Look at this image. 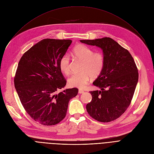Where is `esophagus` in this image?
I'll return each instance as SVG.
<instances>
[{"label": "esophagus", "instance_id": "34e87169", "mask_svg": "<svg viewBox=\"0 0 154 154\" xmlns=\"http://www.w3.org/2000/svg\"><path fill=\"white\" fill-rule=\"evenodd\" d=\"M84 92V91L82 89H79V94H83Z\"/></svg>", "mask_w": 154, "mask_h": 154}]
</instances>
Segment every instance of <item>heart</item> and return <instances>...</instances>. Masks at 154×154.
<instances>
[{"label": "heart", "mask_w": 154, "mask_h": 154, "mask_svg": "<svg viewBox=\"0 0 154 154\" xmlns=\"http://www.w3.org/2000/svg\"><path fill=\"white\" fill-rule=\"evenodd\" d=\"M73 54L75 58L82 61L81 72L72 75L68 79V83L70 87L83 88L91 77L97 78L102 73L105 64L104 56L101 52H94L92 48L83 45L76 46ZM59 67L63 74H70V58L68 55H64L60 59Z\"/></svg>", "instance_id": "b5f03b06"}]
</instances>
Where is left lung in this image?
<instances>
[{
	"label": "left lung",
	"instance_id": "obj_1",
	"mask_svg": "<svg viewBox=\"0 0 154 154\" xmlns=\"http://www.w3.org/2000/svg\"><path fill=\"white\" fill-rule=\"evenodd\" d=\"M80 41L100 47L105 58L103 70L93 82L100 91L90 92L92 99L87 104V111L99 122H111L130 106L138 82V69L130 52L110 37Z\"/></svg>",
	"mask_w": 154,
	"mask_h": 154
}]
</instances>
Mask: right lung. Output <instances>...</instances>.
<instances>
[{"mask_svg":"<svg viewBox=\"0 0 154 154\" xmlns=\"http://www.w3.org/2000/svg\"><path fill=\"white\" fill-rule=\"evenodd\" d=\"M71 40L45 38L23 54L14 77V85L24 109L44 125L59 123L66 116L69 100L77 88L57 94L66 85L59 67Z\"/></svg>","mask_w":154,"mask_h":154,"instance_id":"add662e5","label":"right lung"}]
</instances>
